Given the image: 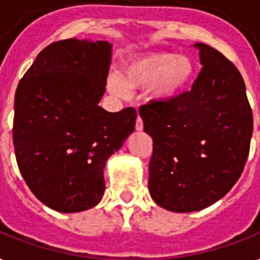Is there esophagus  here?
I'll return each instance as SVG.
<instances>
[{
  "label": "esophagus",
  "mask_w": 260,
  "mask_h": 260,
  "mask_svg": "<svg viewBox=\"0 0 260 260\" xmlns=\"http://www.w3.org/2000/svg\"><path fill=\"white\" fill-rule=\"evenodd\" d=\"M135 128H136V131L143 129V120L140 118V116H138V118H136V125H135Z\"/></svg>",
  "instance_id": "34e87169"
}]
</instances>
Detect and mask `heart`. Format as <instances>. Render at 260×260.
<instances>
[{"label": "heart", "mask_w": 260, "mask_h": 260, "mask_svg": "<svg viewBox=\"0 0 260 260\" xmlns=\"http://www.w3.org/2000/svg\"><path fill=\"white\" fill-rule=\"evenodd\" d=\"M197 64L189 55L152 52L134 56L124 63L120 77L112 75L108 87L116 95H126L128 90L146 89L152 102L165 104L179 97L193 82Z\"/></svg>", "instance_id": "obj_1"}]
</instances>
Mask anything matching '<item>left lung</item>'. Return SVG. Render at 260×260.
Masks as SVG:
<instances>
[{
	"mask_svg": "<svg viewBox=\"0 0 260 260\" xmlns=\"http://www.w3.org/2000/svg\"><path fill=\"white\" fill-rule=\"evenodd\" d=\"M194 47L202 70L191 90L139 109L154 142L151 197L177 213L208 208L232 189L248 158L254 128L246 85L234 63L204 43Z\"/></svg>",
	"mask_w": 260,
	"mask_h": 260,
	"instance_id": "8db88e82",
	"label": "left lung"
}]
</instances>
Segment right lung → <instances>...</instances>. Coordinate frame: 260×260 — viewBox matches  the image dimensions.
<instances>
[{
	"label": "right lung",
	"mask_w": 260,
	"mask_h": 260,
	"mask_svg": "<svg viewBox=\"0 0 260 260\" xmlns=\"http://www.w3.org/2000/svg\"><path fill=\"white\" fill-rule=\"evenodd\" d=\"M112 44L51 43L22 77L14 97L13 144L30 191L48 208L75 213L105 191L104 169L135 131L134 108L110 113L105 93Z\"/></svg>",
	"instance_id": "add662e5"
}]
</instances>
